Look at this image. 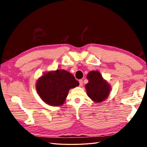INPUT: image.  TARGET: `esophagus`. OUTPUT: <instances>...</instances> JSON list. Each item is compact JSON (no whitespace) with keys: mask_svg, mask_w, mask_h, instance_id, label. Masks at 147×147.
Masks as SVG:
<instances>
[{"mask_svg":"<svg viewBox=\"0 0 147 147\" xmlns=\"http://www.w3.org/2000/svg\"><path fill=\"white\" fill-rule=\"evenodd\" d=\"M79 83H80V86H82L83 85V80H80Z\"/></svg>","mask_w":147,"mask_h":147,"instance_id":"obj_1","label":"esophagus"}]
</instances>
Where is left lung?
<instances>
[{
    "label": "left lung",
    "instance_id": "1",
    "mask_svg": "<svg viewBox=\"0 0 147 147\" xmlns=\"http://www.w3.org/2000/svg\"><path fill=\"white\" fill-rule=\"evenodd\" d=\"M87 79L88 83L85 88L88 97L91 100L99 103L107 98L111 90L110 86L98 71L92 70L89 72Z\"/></svg>",
    "mask_w": 147,
    "mask_h": 147
}]
</instances>
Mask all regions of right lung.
<instances>
[{
    "instance_id": "1",
    "label": "right lung",
    "mask_w": 147,
    "mask_h": 147,
    "mask_svg": "<svg viewBox=\"0 0 147 147\" xmlns=\"http://www.w3.org/2000/svg\"><path fill=\"white\" fill-rule=\"evenodd\" d=\"M79 85L72 74L65 70L51 71L39 78L36 90L40 97L51 106L62 105L65 100L70 89Z\"/></svg>"
}]
</instances>
